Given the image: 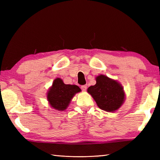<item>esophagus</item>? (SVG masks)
Returning <instances> with one entry per match:
<instances>
[{"mask_svg":"<svg viewBox=\"0 0 160 160\" xmlns=\"http://www.w3.org/2000/svg\"><path fill=\"white\" fill-rule=\"evenodd\" d=\"M81 89H82V91H86L87 89V85H83L81 87Z\"/></svg>","mask_w":160,"mask_h":160,"instance_id":"34e87169","label":"esophagus"}]
</instances>
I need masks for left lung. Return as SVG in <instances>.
Listing matches in <instances>:
<instances>
[{
	"mask_svg": "<svg viewBox=\"0 0 160 160\" xmlns=\"http://www.w3.org/2000/svg\"><path fill=\"white\" fill-rule=\"evenodd\" d=\"M96 84L87 89L96 101L98 107L107 112H115L119 109L125 101L124 88L118 81L105 75L96 78Z\"/></svg>",
	"mask_w": 160,
	"mask_h": 160,
	"instance_id": "obj_1",
	"label": "left lung"
}]
</instances>
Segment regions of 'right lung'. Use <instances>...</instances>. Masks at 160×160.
I'll list each match as a JSON object with an SVG mask.
<instances>
[{
    "mask_svg": "<svg viewBox=\"0 0 160 160\" xmlns=\"http://www.w3.org/2000/svg\"><path fill=\"white\" fill-rule=\"evenodd\" d=\"M81 91L75 84H66L60 78L53 80L47 93V99L53 109L63 111L69 107L71 100L77 93Z\"/></svg>",
    "mask_w": 160,
    "mask_h": 160,
    "instance_id": "1",
    "label": "right lung"
}]
</instances>
